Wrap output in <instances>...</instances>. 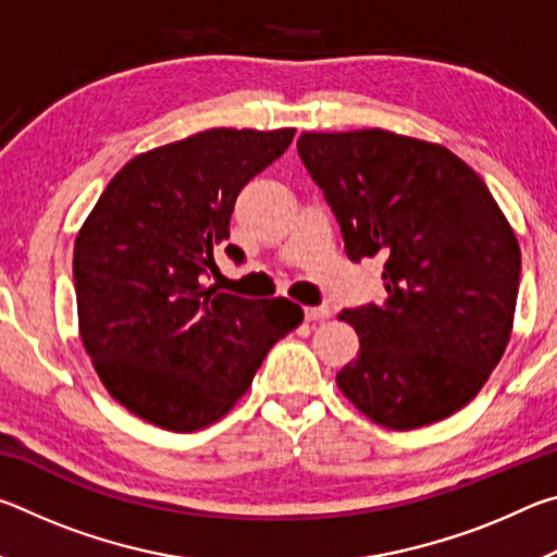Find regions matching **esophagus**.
Wrapping results in <instances>:
<instances>
[{
	"label": "esophagus",
	"instance_id": "obj_1",
	"mask_svg": "<svg viewBox=\"0 0 557 557\" xmlns=\"http://www.w3.org/2000/svg\"><path fill=\"white\" fill-rule=\"evenodd\" d=\"M332 317V309L329 307H307L305 309V319L307 322H324V319Z\"/></svg>",
	"mask_w": 557,
	"mask_h": 557
}]
</instances>
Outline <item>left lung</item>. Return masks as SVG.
<instances>
[{
  "instance_id": "obj_1",
  "label": "left lung",
  "mask_w": 557,
  "mask_h": 557,
  "mask_svg": "<svg viewBox=\"0 0 557 557\" xmlns=\"http://www.w3.org/2000/svg\"><path fill=\"white\" fill-rule=\"evenodd\" d=\"M346 256L383 260L381 305L344 309L358 334L338 391L375 425L414 430L484 388L511 338L521 248L492 191L447 147L388 129L301 132Z\"/></svg>"
}]
</instances>
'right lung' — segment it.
Here are the masks:
<instances>
[{
	"mask_svg": "<svg viewBox=\"0 0 557 557\" xmlns=\"http://www.w3.org/2000/svg\"><path fill=\"white\" fill-rule=\"evenodd\" d=\"M295 129L215 127L149 149L120 169L73 245L83 346L102 385L137 418L172 432L221 420L272 344L301 324L285 297L203 287L228 240L240 188ZM225 252L243 260V250Z\"/></svg>",
	"mask_w": 557,
	"mask_h": 557,
	"instance_id": "1",
	"label": "right lung"
}]
</instances>
